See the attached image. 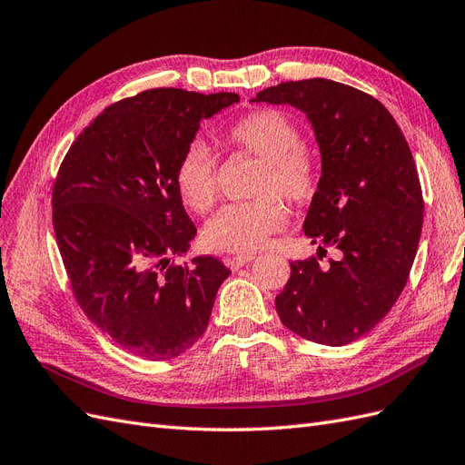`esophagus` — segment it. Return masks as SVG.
Here are the masks:
<instances>
[{
  "instance_id": "1",
  "label": "esophagus",
  "mask_w": 465,
  "mask_h": 465,
  "mask_svg": "<svg viewBox=\"0 0 465 465\" xmlns=\"http://www.w3.org/2000/svg\"><path fill=\"white\" fill-rule=\"evenodd\" d=\"M252 260H254V254H238V256H229L224 260V263H227L231 270H241L242 265L250 263Z\"/></svg>"
}]
</instances>
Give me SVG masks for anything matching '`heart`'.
I'll return each mask as SVG.
<instances>
[{
	"mask_svg": "<svg viewBox=\"0 0 465 465\" xmlns=\"http://www.w3.org/2000/svg\"><path fill=\"white\" fill-rule=\"evenodd\" d=\"M227 145L254 154L260 168L252 193L254 200L229 203L203 229L205 244L215 252L252 254L267 238L283 229L291 202L311 198L318 184V164L301 145L292 120L279 110H254L221 132ZM174 184L188 207L205 213L217 200V168L205 145L190 143L174 166Z\"/></svg>",
	"mask_w": 465,
	"mask_h": 465,
	"instance_id": "b5f03b06",
	"label": "heart"
}]
</instances>
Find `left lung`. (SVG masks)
<instances>
[{"mask_svg":"<svg viewBox=\"0 0 465 465\" xmlns=\"http://www.w3.org/2000/svg\"><path fill=\"white\" fill-rule=\"evenodd\" d=\"M258 103L291 104L314 125L322 176L304 219L312 242L337 258L291 262L275 297L281 322L322 345L369 333L401 294L423 227V192L413 154L382 103L331 79L279 83Z\"/></svg>","mask_w":465,"mask_h":465,"instance_id":"1","label":"left lung"}]
</instances>
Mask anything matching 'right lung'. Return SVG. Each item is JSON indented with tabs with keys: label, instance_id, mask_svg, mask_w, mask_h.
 Returning <instances> with one entry per match:
<instances>
[{
	"label": "right lung",
	"instance_id": "obj_1",
	"mask_svg": "<svg viewBox=\"0 0 465 465\" xmlns=\"http://www.w3.org/2000/svg\"><path fill=\"white\" fill-rule=\"evenodd\" d=\"M234 93L149 89L101 112L65 153L52 223L72 292L87 318L128 353L166 361L203 335L231 270L200 256L180 265L195 231L174 166L202 118Z\"/></svg>",
	"mask_w": 465,
	"mask_h": 465
}]
</instances>
